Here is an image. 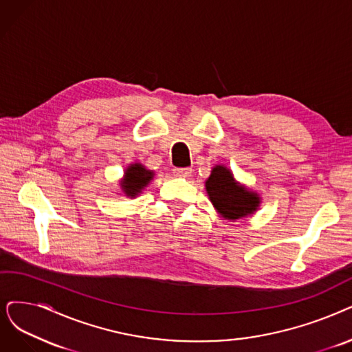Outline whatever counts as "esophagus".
<instances>
[{"mask_svg":"<svg viewBox=\"0 0 352 352\" xmlns=\"http://www.w3.org/2000/svg\"><path fill=\"white\" fill-rule=\"evenodd\" d=\"M173 175L176 177H188L192 175V168L190 167H177V168H173Z\"/></svg>","mask_w":352,"mask_h":352,"instance_id":"obj_1","label":"esophagus"}]
</instances>
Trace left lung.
Masks as SVG:
<instances>
[{"label":"left lung","mask_w":352,"mask_h":352,"mask_svg":"<svg viewBox=\"0 0 352 352\" xmlns=\"http://www.w3.org/2000/svg\"><path fill=\"white\" fill-rule=\"evenodd\" d=\"M210 204L221 218L235 222L254 215L261 204L260 195L236 182L227 166L215 164L205 180Z\"/></svg>","instance_id":"8db88e82"}]
</instances>
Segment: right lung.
I'll use <instances>...</instances> for the list:
<instances>
[{
	"label": "right lung",
	"mask_w": 352,
	"mask_h": 352,
	"mask_svg": "<svg viewBox=\"0 0 352 352\" xmlns=\"http://www.w3.org/2000/svg\"><path fill=\"white\" fill-rule=\"evenodd\" d=\"M153 177H154L153 170H148V168L142 163L134 162L125 167L124 176L120 180L121 193L124 196H127V198L134 199L135 196H138L148 186Z\"/></svg>",
	"instance_id": "obj_1"
}]
</instances>
